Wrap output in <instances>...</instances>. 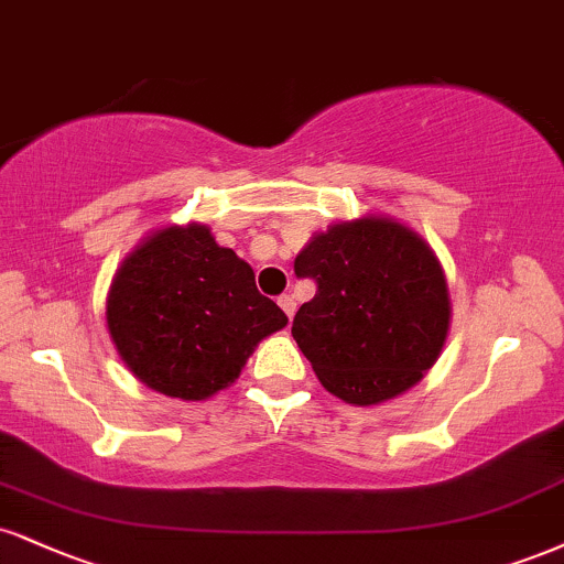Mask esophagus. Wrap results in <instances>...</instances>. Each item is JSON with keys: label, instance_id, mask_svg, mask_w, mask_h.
<instances>
[{"label": "esophagus", "instance_id": "1", "mask_svg": "<svg viewBox=\"0 0 564 564\" xmlns=\"http://www.w3.org/2000/svg\"><path fill=\"white\" fill-rule=\"evenodd\" d=\"M278 304H281V310L286 312L289 317H294V312H296V302H294V296H289V294L278 296Z\"/></svg>", "mask_w": 564, "mask_h": 564}]
</instances>
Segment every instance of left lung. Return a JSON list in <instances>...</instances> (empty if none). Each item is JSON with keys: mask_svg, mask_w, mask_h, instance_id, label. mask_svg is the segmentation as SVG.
Listing matches in <instances>:
<instances>
[{"mask_svg": "<svg viewBox=\"0 0 564 564\" xmlns=\"http://www.w3.org/2000/svg\"><path fill=\"white\" fill-rule=\"evenodd\" d=\"M294 273L317 283L291 336L347 404L389 402L433 368L449 330V291L433 249L391 217L368 215L315 234Z\"/></svg>", "mask_w": 564, "mask_h": 564, "instance_id": "8db88e82", "label": "left lung"}]
</instances>
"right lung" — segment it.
<instances>
[{
    "instance_id": "add662e5",
    "label": "right lung",
    "mask_w": 564,
    "mask_h": 564,
    "mask_svg": "<svg viewBox=\"0 0 564 564\" xmlns=\"http://www.w3.org/2000/svg\"><path fill=\"white\" fill-rule=\"evenodd\" d=\"M286 323L257 291L254 270L199 223L147 236L107 296V328L128 370L183 402L234 383L257 344Z\"/></svg>"
}]
</instances>
